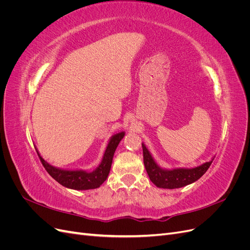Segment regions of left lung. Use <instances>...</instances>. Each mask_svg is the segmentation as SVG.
<instances>
[{"instance_id":"8db88e82","label":"left lung","mask_w":250,"mask_h":250,"mask_svg":"<svg viewBox=\"0 0 250 250\" xmlns=\"http://www.w3.org/2000/svg\"><path fill=\"white\" fill-rule=\"evenodd\" d=\"M142 147L144 165H145L149 178L156 187L162 188H177L194 183L208 171L209 166L214 161L211 160L210 162L199 166V167L192 169L164 170L158 167L144 144H142Z\"/></svg>"}]
</instances>
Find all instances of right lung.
<instances>
[{"label":"right lung","mask_w":250,"mask_h":250,"mask_svg":"<svg viewBox=\"0 0 250 250\" xmlns=\"http://www.w3.org/2000/svg\"><path fill=\"white\" fill-rule=\"evenodd\" d=\"M124 134V132H120L112 135V138L110 139L106 147V150H105L101 164L93 172H86L81 170L67 171L58 169L49 165L40 155L39 152H37V154H39V157L44 169L47 170V172L57 183L62 185L65 188H73V190H90V188H99L106 180L110 171L113 154H115V151L121 140L123 139Z\"/></svg>","instance_id":"obj_1"}]
</instances>
